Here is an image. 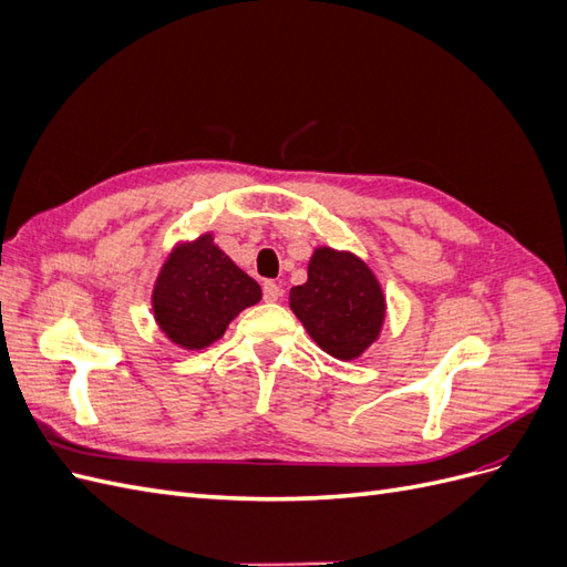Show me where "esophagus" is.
Returning a JSON list of instances; mask_svg holds the SVG:
<instances>
[{"label":"esophagus","mask_w":567,"mask_h":567,"mask_svg":"<svg viewBox=\"0 0 567 567\" xmlns=\"http://www.w3.org/2000/svg\"><path fill=\"white\" fill-rule=\"evenodd\" d=\"M262 293H265L267 302H277L281 298V286L277 281H265Z\"/></svg>","instance_id":"obj_1"}]
</instances>
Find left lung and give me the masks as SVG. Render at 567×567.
Masks as SVG:
<instances>
[{
    "mask_svg": "<svg viewBox=\"0 0 567 567\" xmlns=\"http://www.w3.org/2000/svg\"><path fill=\"white\" fill-rule=\"evenodd\" d=\"M288 305L317 346L340 362L362 357L381 338L388 302L381 281L352 250L317 246L307 281L293 286Z\"/></svg>",
    "mask_w": 567,
    "mask_h": 567,
    "instance_id": "left-lung-1",
    "label": "left lung"
}]
</instances>
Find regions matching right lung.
Segmentation results:
<instances>
[{
    "mask_svg": "<svg viewBox=\"0 0 567 567\" xmlns=\"http://www.w3.org/2000/svg\"><path fill=\"white\" fill-rule=\"evenodd\" d=\"M262 300V288L205 231L177 241L151 290V312L161 333L182 350H205L227 326Z\"/></svg>",
    "mask_w": 567,
    "mask_h": 567,
    "instance_id": "right-lung-1",
    "label": "right lung"
}]
</instances>
